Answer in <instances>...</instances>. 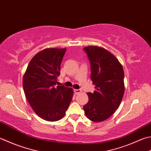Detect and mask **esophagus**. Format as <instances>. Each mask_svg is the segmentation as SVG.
Listing matches in <instances>:
<instances>
[{
    "instance_id": "34e87169",
    "label": "esophagus",
    "mask_w": 151,
    "mask_h": 151,
    "mask_svg": "<svg viewBox=\"0 0 151 151\" xmlns=\"http://www.w3.org/2000/svg\"><path fill=\"white\" fill-rule=\"evenodd\" d=\"M74 91H75V94H78L81 92V90H77V89H75L74 90Z\"/></svg>"
}]
</instances>
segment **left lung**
Returning a JSON list of instances; mask_svg holds the SVG:
<instances>
[{"instance_id":"1","label":"left lung","mask_w":151,"mask_h":151,"mask_svg":"<svg viewBox=\"0 0 151 151\" xmlns=\"http://www.w3.org/2000/svg\"><path fill=\"white\" fill-rule=\"evenodd\" d=\"M91 64L90 78L95 85L93 93L83 109L91 121L102 122L119 107L124 93L123 67L115 56L102 47L90 46L83 48Z\"/></svg>"}]
</instances>
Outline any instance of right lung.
Returning <instances> with one entry per match:
<instances>
[{
    "label": "right lung",
    "mask_w": 151,
    "mask_h": 151,
    "mask_svg": "<svg viewBox=\"0 0 151 151\" xmlns=\"http://www.w3.org/2000/svg\"><path fill=\"white\" fill-rule=\"evenodd\" d=\"M66 48H46L29 62L23 76L26 98L38 116L49 122L63 118L72 101L73 90L57 86Z\"/></svg>",
    "instance_id": "1"
}]
</instances>
